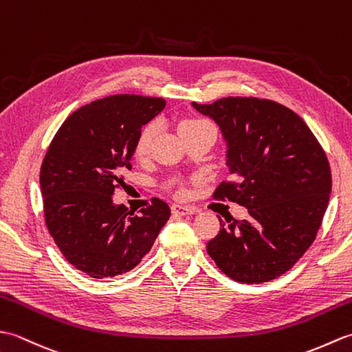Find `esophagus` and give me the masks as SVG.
Returning a JSON list of instances; mask_svg holds the SVG:
<instances>
[{
	"label": "esophagus",
	"mask_w": 352,
	"mask_h": 352,
	"mask_svg": "<svg viewBox=\"0 0 352 352\" xmlns=\"http://www.w3.org/2000/svg\"><path fill=\"white\" fill-rule=\"evenodd\" d=\"M170 210L174 214H180V216H184V214H193L198 212V208L195 207H190V206H180V204H172L170 206Z\"/></svg>",
	"instance_id": "obj_1"
}]
</instances>
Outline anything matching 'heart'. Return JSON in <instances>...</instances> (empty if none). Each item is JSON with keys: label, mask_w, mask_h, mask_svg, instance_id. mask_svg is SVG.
Listing matches in <instances>:
<instances>
[{"label": "heart", "mask_w": 352, "mask_h": 352, "mask_svg": "<svg viewBox=\"0 0 352 352\" xmlns=\"http://www.w3.org/2000/svg\"><path fill=\"white\" fill-rule=\"evenodd\" d=\"M206 125H210L204 119L199 118H186L178 125V131H180L182 138H186L188 134L197 131L199 129H203ZM160 131V124L159 121H151L149 124H146L142 131L139 133V138L136 140V146H134V153H136L138 157L144 159L149 153H151V148L154 140L157 138V134Z\"/></svg>", "instance_id": "obj_1"}]
</instances>
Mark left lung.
Segmentation results:
<instances>
[{"label":"left lung","mask_w":352,"mask_h":352,"mask_svg":"<svg viewBox=\"0 0 352 352\" xmlns=\"http://www.w3.org/2000/svg\"><path fill=\"white\" fill-rule=\"evenodd\" d=\"M221 126L233 180L214 199L248 208V218L221 221L207 243L216 266L231 280L260 284L287 272L316 239L331 192L324 148L294 110L272 100L228 96L192 102Z\"/></svg>","instance_id":"8db88e82"}]
</instances>
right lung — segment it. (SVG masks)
Instances as JSON below:
<instances>
[{"label":"right lung","instance_id":"obj_1","mask_svg":"<svg viewBox=\"0 0 352 352\" xmlns=\"http://www.w3.org/2000/svg\"><path fill=\"white\" fill-rule=\"evenodd\" d=\"M163 98L111 95L66 118L43 157L45 223L69 263L92 278L131 271L151 250L170 208L159 198L139 210L113 204L142 126L164 109Z\"/></svg>","mask_w":352,"mask_h":352}]
</instances>
